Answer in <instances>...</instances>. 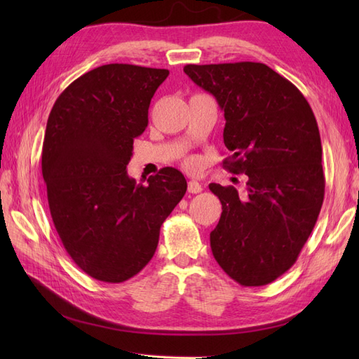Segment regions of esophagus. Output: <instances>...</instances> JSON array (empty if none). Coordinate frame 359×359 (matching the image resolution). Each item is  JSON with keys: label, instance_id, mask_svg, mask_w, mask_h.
I'll use <instances>...</instances> for the list:
<instances>
[{"label": "esophagus", "instance_id": "1", "mask_svg": "<svg viewBox=\"0 0 359 359\" xmlns=\"http://www.w3.org/2000/svg\"><path fill=\"white\" fill-rule=\"evenodd\" d=\"M202 191V186L198 182V181H189V193L191 194H196V193H201Z\"/></svg>", "mask_w": 359, "mask_h": 359}]
</instances>
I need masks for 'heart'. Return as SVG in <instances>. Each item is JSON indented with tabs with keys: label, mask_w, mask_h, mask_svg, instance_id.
<instances>
[{
	"label": "heart",
	"mask_w": 359,
	"mask_h": 359,
	"mask_svg": "<svg viewBox=\"0 0 359 359\" xmlns=\"http://www.w3.org/2000/svg\"><path fill=\"white\" fill-rule=\"evenodd\" d=\"M186 165H187L189 168H191V169H193V168H196V166H198V161L194 160V158H189V160L186 161Z\"/></svg>",
	"instance_id": "1"
}]
</instances>
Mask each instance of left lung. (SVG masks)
<instances>
[{"instance_id":"1","label":"left lung","mask_w":359,"mask_h":359,"mask_svg":"<svg viewBox=\"0 0 359 359\" xmlns=\"http://www.w3.org/2000/svg\"><path fill=\"white\" fill-rule=\"evenodd\" d=\"M189 78L224 112L223 165L245 173L243 194L210 184L222 217L212 255L243 286H264L297 262L319 217L325 177L316 118L295 85L262 62L187 64Z\"/></svg>"}]
</instances>
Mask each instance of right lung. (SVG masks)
<instances>
[{
	"instance_id": "right-lung-1",
	"label": "right lung",
	"mask_w": 359,
	"mask_h": 359,
	"mask_svg": "<svg viewBox=\"0 0 359 359\" xmlns=\"http://www.w3.org/2000/svg\"><path fill=\"white\" fill-rule=\"evenodd\" d=\"M168 74L106 64L73 81L48 118L41 173L52 222L74 264L106 283H123L149 262L163 222L187 190L173 168L147 186L127 175L133 140Z\"/></svg>"
}]
</instances>
